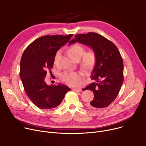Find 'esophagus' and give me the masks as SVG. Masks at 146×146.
Segmentation results:
<instances>
[{
  "label": "esophagus",
  "instance_id": "esophagus-1",
  "mask_svg": "<svg viewBox=\"0 0 146 146\" xmlns=\"http://www.w3.org/2000/svg\"><path fill=\"white\" fill-rule=\"evenodd\" d=\"M73 91L74 92H81L82 90L81 89H76V88H74L72 89Z\"/></svg>",
  "mask_w": 146,
  "mask_h": 146
}]
</instances>
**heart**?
<instances>
[{
  "mask_svg": "<svg viewBox=\"0 0 146 146\" xmlns=\"http://www.w3.org/2000/svg\"><path fill=\"white\" fill-rule=\"evenodd\" d=\"M67 53L72 60H79L82 56L83 58L81 62V67L84 70H89L95 64L96 61V54L93 50L85 52V48L82 45L75 44L71 45L67 50ZM59 56L58 52L54 58V63ZM61 79L67 85L71 86H79L82 84V75L77 72H67L64 73Z\"/></svg>",
  "mask_w": 146,
  "mask_h": 146,
  "instance_id": "obj_1",
  "label": "heart"
}]
</instances>
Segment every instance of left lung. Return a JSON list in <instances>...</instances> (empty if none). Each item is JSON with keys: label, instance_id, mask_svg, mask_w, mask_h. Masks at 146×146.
I'll return each mask as SVG.
<instances>
[{"label": "left lung", "instance_id": "1", "mask_svg": "<svg viewBox=\"0 0 146 146\" xmlns=\"http://www.w3.org/2000/svg\"><path fill=\"white\" fill-rule=\"evenodd\" d=\"M68 42H76L90 47L96 54L95 64L90 79L95 82L82 90H90L94 98L88 104L92 109L109 106L118 96L124 81V64L120 52L113 42L95 33L76 35Z\"/></svg>", "mask_w": 146, "mask_h": 146}]
</instances>
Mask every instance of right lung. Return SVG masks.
I'll list each match as a JSON object with an SVG mask.
<instances>
[{
  "instance_id": "right-lung-1",
  "label": "right lung",
  "mask_w": 146,
  "mask_h": 146,
  "mask_svg": "<svg viewBox=\"0 0 146 146\" xmlns=\"http://www.w3.org/2000/svg\"><path fill=\"white\" fill-rule=\"evenodd\" d=\"M73 34L45 35L35 40L25 50L20 63V78L25 93L38 108H54L62 102L68 86L58 83L48 85L47 72L52 68L57 51L69 41Z\"/></svg>"
}]
</instances>
